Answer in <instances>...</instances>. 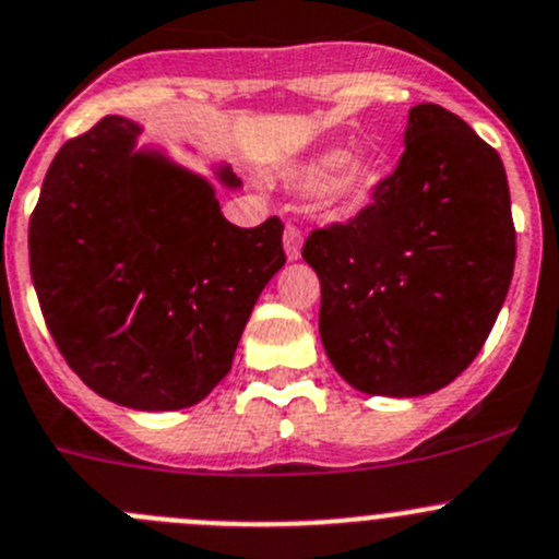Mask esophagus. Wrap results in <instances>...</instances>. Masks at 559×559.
<instances>
[{
  "label": "esophagus",
  "instance_id": "1",
  "mask_svg": "<svg viewBox=\"0 0 559 559\" xmlns=\"http://www.w3.org/2000/svg\"><path fill=\"white\" fill-rule=\"evenodd\" d=\"M284 248H286V257H289V259H300L302 231L297 229L295 224H286V229H284Z\"/></svg>",
  "mask_w": 559,
  "mask_h": 559
}]
</instances>
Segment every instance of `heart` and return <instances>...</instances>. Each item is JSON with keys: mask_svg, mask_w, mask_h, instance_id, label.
Instances as JSON below:
<instances>
[{"mask_svg": "<svg viewBox=\"0 0 559 559\" xmlns=\"http://www.w3.org/2000/svg\"><path fill=\"white\" fill-rule=\"evenodd\" d=\"M377 164L366 158H344L335 164V169L324 177L322 199L330 207H352L360 199L368 197V191L377 182Z\"/></svg>", "mask_w": 559, "mask_h": 559, "instance_id": "1", "label": "heart"}]
</instances>
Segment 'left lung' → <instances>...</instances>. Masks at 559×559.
Wrapping results in <instances>:
<instances>
[{"label": "left lung", "mask_w": 559, "mask_h": 559, "mask_svg": "<svg viewBox=\"0 0 559 559\" xmlns=\"http://www.w3.org/2000/svg\"><path fill=\"white\" fill-rule=\"evenodd\" d=\"M404 144L371 202L302 246L322 286L324 352L371 395L453 382L489 338L516 262L497 150L437 103L412 108Z\"/></svg>", "instance_id": "left-lung-1"}]
</instances>
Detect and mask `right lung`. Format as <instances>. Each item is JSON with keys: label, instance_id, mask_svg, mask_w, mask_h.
<instances>
[{"label": "right lung", "instance_id": "obj_1", "mask_svg": "<svg viewBox=\"0 0 559 559\" xmlns=\"http://www.w3.org/2000/svg\"><path fill=\"white\" fill-rule=\"evenodd\" d=\"M135 135L139 124L103 117L59 147L29 218V273L86 388L130 409H182L229 373L286 262L284 224H229L207 180L133 153Z\"/></svg>", "mask_w": 559, "mask_h": 559}]
</instances>
